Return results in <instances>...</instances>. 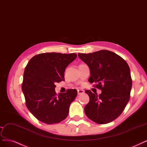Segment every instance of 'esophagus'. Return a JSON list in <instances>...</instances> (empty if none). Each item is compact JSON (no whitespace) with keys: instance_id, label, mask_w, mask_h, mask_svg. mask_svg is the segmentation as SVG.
<instances>
[{"instance_id":"esophagus-1","label":"esophagus","mask_w":147,"mask_h":147,"mask_svg":"<svg viewBox=\"0 0 147 147\" xmlns=\"http://www.w3.org/2000/svg\"><path fill=\"white\" fill-rule=\"evenodd\" d=\"M77 92H78V94L80 95V94H83L84 92V91L82 89H78Z\"/></svg>"}]
</instances>
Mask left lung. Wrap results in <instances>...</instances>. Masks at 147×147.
I'll return each instance as SVG.
<instances>
[{"label":"left lung","mask_w":147,"mask_h":147,"mask_svg":"<svg viewBox=\"0 0 147 147\" xmlns=\"http://www.w3.org/2000/svg\"><path fill=\"white\" fill-rule=\"evenodd\" d=\"M90 69V83L102 90L99 95L86 90L89 102L84 107L87 117L98 124L117 119L129 102L132 88L130 69L125 61L116 53L102 50L90 53H78Z\"/></svg>","instance_id":"1"}]
</instances>
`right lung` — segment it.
I'll list each match as a JSON object with an SVG mask.
<instances>
[{
	"label": "right lung",
	"instance_id": "right-lung-1",
	"mask_svg": "<svg viewBox=\"0 0 147 147\" xmlns=\"http://www.w3.org/2000/svg\"><path fill=\"white\" fill-rule=\"evenodd\" d=\"M77 57L76 53H41L34 56L25 67L22 84L25 103L41 122L58 123L67 117L77 90L70 89L57 95L55 84L64 80L65 68Z\"/></svg>",
	"mask_w": 147,
	"mask_h": 147
}]
</instances>
